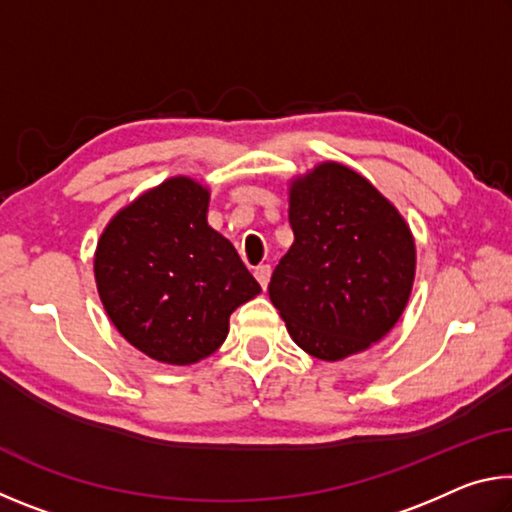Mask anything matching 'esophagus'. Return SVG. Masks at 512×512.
Returning <instances> with one entry per match:
<instances>
[{
  "mask_svg": "<svg viewBox=\"0 0 512 512\" xmlns=\"http://www.w3.org/2000/svg\"><path fill=\"white\" fill-rule=\"evenodd\" d=\"M255 277H257V282L262 284V289H266L268 280H271V266H268V264H259V266L255 268Z\"/></svg>",
  "mask_w": 512,
  "mask_h": 512,
  "instance_id": "34e87169",
  "label": "esophagus"
}]
</instances>
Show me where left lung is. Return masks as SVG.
Masks as SVG:
<instances>
[{
    "mask_svg": "<svg viewBox=\"0 0 512 512\" xmlns=\"http://www.w3.org/2000/svg\"><path fill=\"white\" fill-rule=\"evenodd\" d=\"M293 244L268 296L302 350L339 361L384 339L409 302L415 244L366 178L323 162L289 187Z\"/></svg>",
    "mask_w": 512,
    "mask_h": 512,
    "instance_id": "obj_1",
    "label": "left lung"
}]
</instances>
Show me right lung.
<instances>
[{"instance_id": "right-lung-1", "label": "right lung", "mask_w": 512, "mask_h": 512, "mask_svg": "<svg viewBox=\"0 0 512 512\" xmlns=\"http://www.w3.org/2000/svg\"><path fill=\"white\" fill-rule=\"evenodd\" d=\"M210 192L176 176L112 216L94 280L112 325L155 361L189 366L228 336L230 314L262 287L235 246L207 225Z\"/></svg>"}]
</instances>
